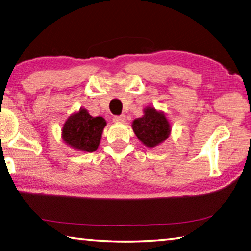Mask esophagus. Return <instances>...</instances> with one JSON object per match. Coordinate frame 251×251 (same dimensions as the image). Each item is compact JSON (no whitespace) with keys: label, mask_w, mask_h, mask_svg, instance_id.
Listing matches in <instances>:
<instances>
[{"label":"esophagus","mask_w":251,"mask_h":251,"mask_svg":"<svg viewBox=\"0 0 251 251\" xmlns=\"http://www.w3.org/2000/svg\"><path fill=\"white\" fill-rule=\"evenodd\" d=\"M125 120H126L125 115H116L113 117V122H115V123H124Z\"/></svg>","instance_id":"obj_1"}]
</instances>
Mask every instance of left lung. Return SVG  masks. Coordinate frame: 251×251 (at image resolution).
<instances>
[{"label": "left lung", "instance_id": "left-lung-1", "mask_svg": "<svg viewBox=\"0 0 251 251\" xmlns=\"http://www.w3.org/2000/svg\"><path fill=\"white\" fill-rule=\"evenodd\" d=\"M133 129L141 143L147 147H154L169 137L170 124L162 113L147 107L145 115L133 122Z\"/></svg>", "mask_w": 251, "mask_h": 251}]
</instances>
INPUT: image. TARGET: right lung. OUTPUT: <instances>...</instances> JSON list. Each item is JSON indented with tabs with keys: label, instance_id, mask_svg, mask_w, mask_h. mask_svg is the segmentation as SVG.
<instances>
[{
	"label": "right lung",
	"instance_id": "1",
	"mask_svg": "<svg viewBox=\"0 0 251 251\" xmlns=\"http://www.w3.org/2000/svg\"><path fill=\"white\" fill-rule=\"evenodd\" d=\"M105 125L103 117L91 116L83 108L68 118L62 127V138L71 147L93 152L99 147Z\"/></svg>",
	"mask_w": 251,
	"mask_h": 251
}]
</instances>
